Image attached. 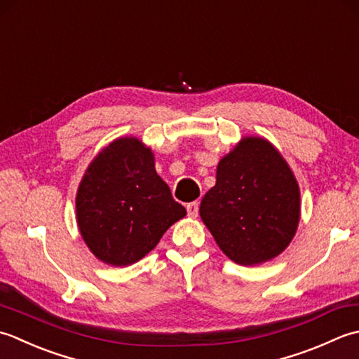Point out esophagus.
Segmentation results:
<instances>
[{
	"mask_svg": "<svg viewBox=\"0 0 359 359\" xmlns=\"http://www.w3.org/2000/svg\"><path fill=\"white\" fill-rule=\"evenodd\" d=\"M198 208H200V204H198V201H192V203H189L187 206H186V209H187V214H189V217H192V218H195L196 215H198Z\"/></svg>",
	"mask_w": 359,
	"mask_h": 359,
	"instance_id": "obj_1",
	"label": "esophagus"
}]
</instances>
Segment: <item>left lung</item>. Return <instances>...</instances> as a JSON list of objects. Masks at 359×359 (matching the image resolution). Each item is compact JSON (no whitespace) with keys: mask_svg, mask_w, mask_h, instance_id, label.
Instances as JSON below:
<instances>
[{"mask_svg":"<svg viewBox=\"0 0 359 359\" xmlns=\"http://www.w3.org/2000/svg\"><path fill=\"white\" fill-rule=\"evenodd\" d=\"M220 250L240 265L279 255L301 215L299 186L288 164L262 137H245L217 167V184L200 206Z\"/></svg>","mask_w":359,"mask_h":359,"instance_id":"left-lung-1","label":"left lung"}]
</instances>
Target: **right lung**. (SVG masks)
<instances>
[{
    "mask_svg": "<svg viewBox=\"0 0 359 359\" xmlns=\"http://www.w3.org/2000/svg\"><path fill=\"white\" fill-rule=\"evenodd\" d=\"M76 209L88 248L114 266L141 260L186 215L156 173L151 150L135 137L99 153L80 182Z\"/></svg>",
    "mask_w": 359,
    "mask_h": 359,
    "instance_id": "1",
    "label": "right lung"
}]
</instances>
